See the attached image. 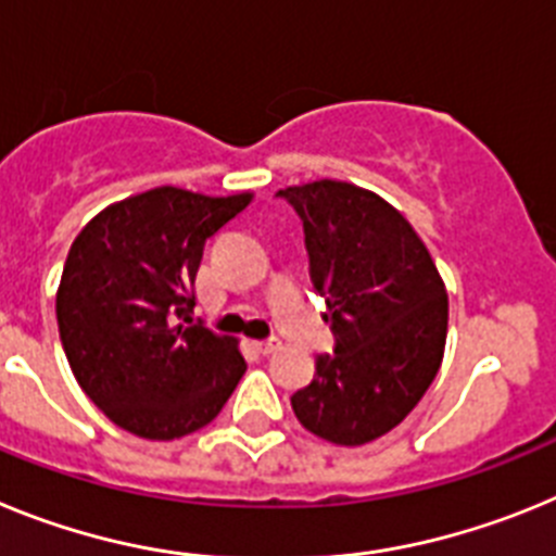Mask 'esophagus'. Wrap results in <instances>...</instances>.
Masks as SVG:
<instances>
[{"mask_svg": "<svg viewBox=\"0 0 556 556\" xmlns=\"http://www.w3.org/2000/svg\"><path fill=\"white\" fill-rule=\"evenodd\" d=\"M281 348V342L278 339H264V342H255V351L264 353V356H269V353H275Z\"/></svg>", "mask_w": 556, "mask_h": 556, "instance_id": "obj_1", "label": "esophagus"}]
</instances>
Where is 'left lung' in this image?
<instances>
[{
    "instance_id": "obj_1",
    "label": "left lung",
    "mask_w": 556,
    "mask_h": 556,
    "mask_svg": "<svg viewBox=\"0 0 556 556\" xmlns=\"http://www.w3.org/2000/svg\"><path fill=\"white\" fill-rule=\"evenodd\" d=\"M303 223L314 292L326 298L333 353L292 395L303 429L365 445L426 395L445 351L448 294L401 211L367 189L314 180L278 191Z\"/></svg>"
}]
</instances>
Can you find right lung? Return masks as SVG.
I'll return each mask as SVG.
<instances>
[{
    "instance_id": "add662e5",
    "label": "right lung",
    "mask_w": 556,
    "mask_h": 556,
    "mask_svg": "<svg viewBox=\"0 0 556 556\" xmlns=\"http://www.w3.org/2000/svg\"><path fill=\"white\" fill-rule=\"evenodd\" d=\"M250 200L161 186L108 205L72 242L58 331L77 384L119 429L144 440L203 429L248 370L233 337L191 320V287L205 239Z\"/></svg>"
}]
</instances>
